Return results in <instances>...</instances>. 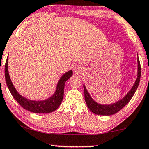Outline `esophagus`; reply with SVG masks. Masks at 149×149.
<instances>
[{"label": "esophagus", "mask_w": 149, "mask_h": 149, "mask_svg": "<svg viewBox=\"0 0 149 149\" xmlns=\"http://www.w3.org/2000/svg\"><path fill=\"white\" fill-rule=\"evenodd\" d=\"M74 72H75V73H77V74H78V73L80 72V71H81V70H80V68H79V66H76V67H74Z\"/></svg>", "instance_id": "1"}]
</instances>
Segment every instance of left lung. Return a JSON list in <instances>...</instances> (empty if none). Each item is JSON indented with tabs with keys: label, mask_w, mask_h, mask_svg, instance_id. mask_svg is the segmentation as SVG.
I'll return each instance as SVG.
<instances>
[{
	"label": "left lung",
	"mask_w": 149,
	"mask_h": 149,
	"mask_svg": "<svg viewBox=\"0 0 149 149\" xmlns=\"http://www.w3.org/2000/svg\"><path fill=\"white\" fill-rule=\"evenodd\" d=\"M141 76V66L139 58H138V77L136 81L133 86L132 88L128 92V94L116 103L111 104V105H100L94 101L90 96V94L87 91L86 86L84 85V94H85V100L88 105L89 109L95 114L103 115V116H110L118 112L120 110L123 109L127 103L130 101L131 98L134 95L137 88L139 86V83L140 80Z\"/></svg>",
	"instance_id": "obj_1"
}]
</instances>
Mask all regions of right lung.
Masks as SVG:
<instances>
[{"instance_id":"add662e5","label":"right lung","mask_w":149,"mask_h":149,"mask_svg":"<svg viewBox=\"0 0 149 149\" xmlns=\"http://www.w3.org/2000/svg\"><path fill=\"white\" fill-rule=\"evenodd\" d=\"M5 81L11 95L24 109L31 112L38 113H48L54 111L59 107L63 98V89L65 83L72 75V70L65 72L59 79L55 94L51 97L44 100H31L21 96L15 90L9 77L8 71V58L7 59L5 66Z\"/></svg>"}]
</instances>
